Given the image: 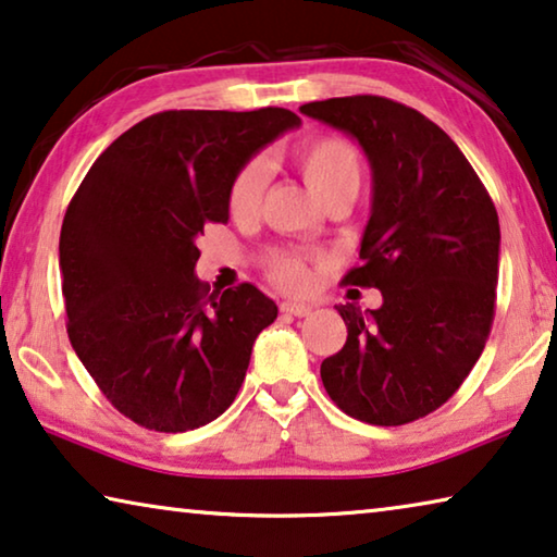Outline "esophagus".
I'll list each match as a JSON object with an SVG mask.
<instances>
[{
  "label": "esophagus",
  "mask_w": 557,
  "mask_h": 557,
  "mask_svg": "<svg viewBox=\"0 0 557 557\" xmlns=\"http://www.w3.org/2000/svg\"><path fill=\"white\" fill-rule=\"evenodd\" d=\"M280 312L282 314H295V318H307V314L312 312V305L297 302V300H285V302H280Z\"/></svg>",
  "instance_id": "obj_1"
}]
</instances>
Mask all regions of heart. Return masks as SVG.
<instances>
[{
    "instance_id": "1",
    "label": "heart",
    "mask_w": 557,
    "mask_h": 557,
    "mask_svg": "<svg viewBox=\"0 0 557 557\" xmlns=\"http://www.w3.org/2000/svg\"><path fill=\"white\" fill-rule=\"evenodd\" d=\"M297 162L305 174L307 185L320 199L339 193L347 187H360V154L347 139L314 137L297 149ZM268 162L255 157L230 182L227 207L232 218H252L260 210L264 189H268ZM268 275L285 289H305L310 282L307 264L295 255H275L268 262Z\"/></svg>"
}]
</instances>
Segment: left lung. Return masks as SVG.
Returning <instances> with one entry per match:
<instances>
[{"instance_id":"1","label":"left lung","mask_w":557,"mask_h":557,"mask_svg":"<svg viewBox=\"0 0 557 557\" xmlns=\"http://www.w3.org/2000/svg\"><path fill=\"white\" fill-rule=\"evenodd\" d=\"M300 112L355 137L372 170L360 264L345 285L377 287L383 305H337L343 350L320 377L339 410L405 425L450 400L483 355L495 318L500 222L460 147L412 107L355 95Z\"/></svg>"}]
</instances>
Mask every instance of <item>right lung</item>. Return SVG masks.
Here are the masks:
<instances>
[{
    "instance_id": "right-lung-1",
    "label": "right lung",
    "mask_w": 557,
    "mask_h": 557,
    "mask_svg": "<svg viewBox=\"0 0 557 557\" xmlns=\"http://www.w3.org/2000/svg\"><path fill=\"white\" fill-rule=\"evenodd\" d=\"M295 112L170 110L97 157L66 207L60 272L66 335L107 400L157 433L225 412L277 305L250 282H199L197 237L227 222L235 174Z\"/></svg>"
}]
</instances>
